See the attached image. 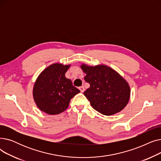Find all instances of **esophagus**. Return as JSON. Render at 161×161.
<instances>
[{
  "instance_id": "esophagus-1",
  "label": "esophagus",
  "mask_w": 161,
  "mask_h": 161,
  "mask_svg": "<svg viewBox=\"0 0 161 161\" xmlns=\"http://www.w3.org/2000/svg\"><path fill=\"white\" fill-rule=\"evenodd\" d=\"M79 89L80 90L81 92H84V91H85V88H84V87H83V86L80 87L79 88Z\"/></svg>"
}]
</instances>
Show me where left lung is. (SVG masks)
<instances>
[{
	"mask_svg": "<svg viewBox=\"0 0 161 161\" xmlns=\"http://www.w3.org/2000/svg\"><path fill=\"white\" fill-rule=\"evenodd\" d=\"M81 69L86 74L84 80L90 84L84 95L95 110L112 115L124 109L129 103L130 89L119 73L104 64L92 66L82 64Z\"/></svg>",
	"mask_w": 161,
	"mask_h": 161,
	"instance_id": "8db88e82",
	"label": "left lung"
}]
</instances>
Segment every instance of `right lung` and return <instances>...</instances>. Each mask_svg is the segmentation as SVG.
<instances>
[{
  "label": "right lung",
  "mask_w": 161,
  "mask_h": 161,
  "mask_svg": "<svg viewBox=\"0 0 161 161\" xmlns=\"http://www.w3.org/2000/svg\"><path fill=\"white\" fill-rule=\"evenodd\" d=\"M70 64L61 63L51 64L42 71L33 87V98L41 111L49 115L64 112L70 101L80 92L72 81L65 77Z\"/></svg>",
  "instance_id": "add662e5"
}]
</instances>
